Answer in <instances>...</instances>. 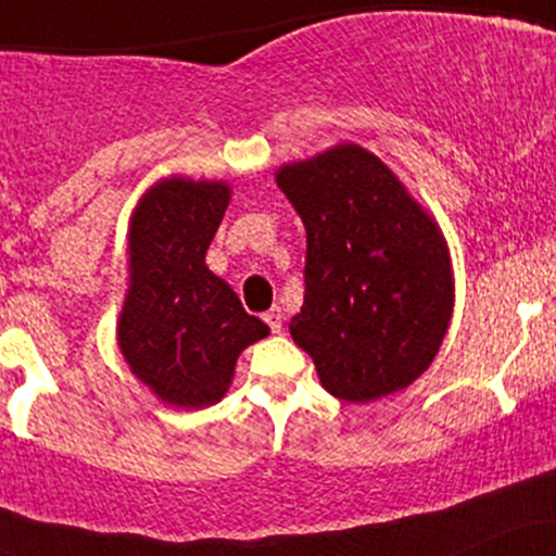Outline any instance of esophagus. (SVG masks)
I'll return each instance as SVG.
<instances>
[{
	"mask_svg": "<svg viewBox=\"0 0 556 556\" xmlns=\"http://www.w3.org/2000/svg\"><path fill=\"white\" fill-rule=\"evenodd\" d=\"M264 321L269 324V329L274 331V334H279V331H282V321H285L282 311H279V308H271V311H266V314H264Z\"/></svg>",
	"mask_w": 556,
	"mask_h": 556,
	"instance_id": "esophagus-1",
	"label": "esophagus"
}]
</instances>
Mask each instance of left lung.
<instances>
[{"mask_svg":"<svg viewBox=\"0 0 556 556\" xmlns=\"http://www.w3.org/2000/svg\"><path fill=\"white\" fill-rule=\"evenodd\" d=\"M277 185L308 238L290 334L314 358L321 387L344 402L410 387L439 353L455 305L437 219L358 143L282 164Z\"/></svg>","mask_w":556,"mask_h":556,"instance_id":"left-lung-1","label":"left lung"}]
</instances>
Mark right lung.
<instances>
[{"instance_id":"1","label":"right lung","mask_w":556,"mask_h":556,"mask_svg":"<svg viewBox=\"0 0 556 556\" xmlns=\"http://www.w3.org/2000/svg\"><path fill=\"white\" fill-rule=\"evenodd\" d=\"M232 188L172 175L140 195L127 222V290L117 318L119 353L164 405H216L235 363L269 327L206 266Z\"/></svg>"}]
</instances>
